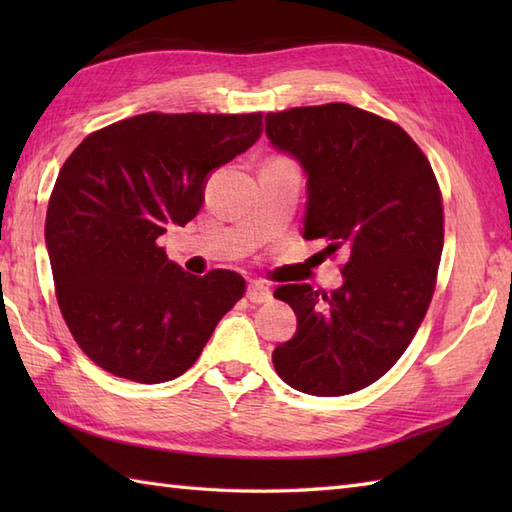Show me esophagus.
I'll list each match as a JSON object with an SVG mask.
<instances>
[{
  "instance_id": "obj_1",
  "label": "esophagus",
  "mask_w": 512,
  "mask_h": 512,
  "mask_svg": "<svg viewBox=\"0 0 512 512\" xmlns=\"http://www.w3.org/2000/svg\"><path fill=\"white\" fill-rule=\"evenodd\" d=\"M246 297L253 303H268L270 299H273V292H270V288L266 284H262V281H253V284H250L246 290Z\"/></svg>"
}]
</instances>
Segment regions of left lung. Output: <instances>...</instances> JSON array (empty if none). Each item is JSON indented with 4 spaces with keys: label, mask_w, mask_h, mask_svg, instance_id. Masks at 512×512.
Masks as SVG:
<instances>
[{
    "label": "left lung",
    "mask_w": 512,
    "mask_h": 512,
    "mask_svg": "<svg viewBox=\"0 0 512 512\" xmlns=\"http://www.w3.org/2000/svg\"><path fill=\"white\" fill-rule=\"evenodd\" d=\"M266 136L306 173L303 239L350 255L330 295L275 290L297 314L275 369L303 394H354L394 367L427 314L444 244L436 176L405 129L347 103L266 114Z\"/></svg>",
    "instance_id": "1"
}]
</instances>
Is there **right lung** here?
<instances>
[{
    "instance_id": "1",
    "label": "right lung",
    "mask_w": 512,
    "mask_h": 512,
    "mask_svg": "<svg viewBox=\"0 0 512 512\" xmlns=\"http://www.w3.org/2000/svg\"><path fill=\"white\" fill-rule=\"evenodd\" d=\"M262 114H140L94 132L59 171L46 248L65 323L114 376L156 385L198 361L244 277H195L158 237L191 222L211 173L262 136Z\"/></svg>"
}]
</instances>
